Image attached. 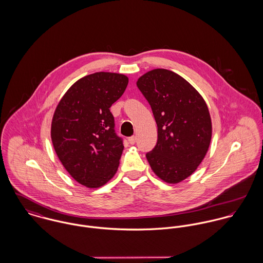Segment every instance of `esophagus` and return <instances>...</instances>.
Listing matches in <instances>:
<instances>
[{
    "instance_id": "34e87169",
    "label": "esophagus",
    "mask_w": 263,
    "mask_h": 263,
    "mask_svg": "<svg viewBox=\"0 0 263 263\" xmlns=\"http://www.w3.org/2000/svg\"><path fill=\"white\" fill-rule=\"evenodd\" d=\"M136 142H137V138H136V137H130V138H128V143H129L130 145H135Z\"/></svg>"
}]
</instances>
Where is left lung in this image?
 Here are the masks:
<instances>
[{"label": "left lung", "mask_w": 263, "mask_h": 263, "mask_svg": "<svg viewBox=\"0 0 263 263\" xmlns=\"http://www.w3.org/2000/svg\"><path fill=\"white\" fill-rule=\"evenodd\" d=\"M137 86L148 100L158 126L155 148L146 154L154 173L175 184L201 163L212 140V120L201 95L176 73L155 69Z\"/></svg>", "instance_id": "obj_1"}]
</instances>
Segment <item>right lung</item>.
Instances as JSON below:
<instances>
[{
    "label": "right lung",
    "mask_w": 263,
    "mask_h": 263,
    "mask_svg": "<svg viewBox=\"0 0 263 263\" xmlns=\"http://www.w3.org/2000/svg\"><path fill=\"white\" fill-rule=\"evenodd\" d=\"M127 84L122 74L85 76L71 86L53 113L54 151L70 175L86 187L104 185L117 171L123 144L115 134L109 108Z\"/></svg>",
    "instance_id": "obj_1"
}]
</instances>
